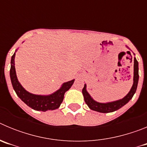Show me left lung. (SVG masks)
I'll return each instance as SVG.
<instances>
[{
  "mask_svg": "<svg viewBox=\"0 0 147 147\" xmlns=\"http://www.w3.org/2000/svg\"><path fill=\"white\" fill-rule=\"evenodd\" d=\"M138 62L136 60V57H134V78H133V85L131 88L130 91L126 96L124 98L122 99L115 101V102H109V103H99L93 99L89 95V93L86 90V85H85L82 89V93L84 96V99H85V103L88 105V107L91 110L97 111L100 113H111L119 110L121 107H122L124 105H125L127 102H129V100L132 98L133 95L135 94L137 89L138 82Z\"/></svg>",
  "mask_w": 147,
  "mask_h": 147,
  "instance_id": "8db88e82",
  "label": "left lung"
}]
</instances>
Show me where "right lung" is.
<instances>
[{
    "label": "right lung",
    "mask_w": 147,
    "mask_h": 147,
    "mask_svg": "<svg viewBox=\"0 0 147 147\" xmlns=\"http://www.w3.org/2000/svg\"><path fill=\"white\" fill-rule=\"evenodd\" d=\"M10 78L13 88L18 97L31 108L43 112L57 109L63 101L65 93L71 88L74 82V80H73L64 83L60 89L49 96H38L28 93L21 86L17 79L15 67V54L11 57V59Z\"/></svg>",
    "instance_id": "add662e5"
}]
</instances>
